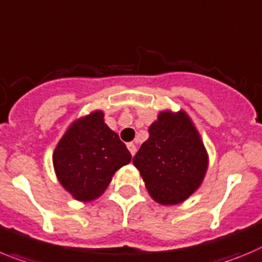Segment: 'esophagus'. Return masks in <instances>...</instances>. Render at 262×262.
Segmentation results:
<instances>
[{
	"instance_id": "1",
	"label": "esophagus",
	"mask_w": 262,
	"mask_h": 262,
	"mask_svg": "<svg viewBox=\"0 0 262 262\" xmlns=\"http://www.w3.org/2000/svg\"><path fill=\"white\" fill-rule=\"evenodd\" d=\"M127 148H128V150H129V153H131V155H135L136 153V145L134 143H128L127 144Z\"/></svg>"
}]
</instances>
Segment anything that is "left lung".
<instances>
[{
    "label": "left lung",
    "instance_id": "1",
    "mask_svg": "<svg viewBox=\"0 0 262 262\" xmlns=\"http://www.w3.org/2000/svg\"><path fill=\"white\" fill-rule=\"evenodd\" d=\"M148 192L164 205L179 204L198 189L208 166L200 136L186 113L164 112L133 158Z\"/></svg>",
    "mask_w": 262,
    "mask_h": 262
}]
</instances>
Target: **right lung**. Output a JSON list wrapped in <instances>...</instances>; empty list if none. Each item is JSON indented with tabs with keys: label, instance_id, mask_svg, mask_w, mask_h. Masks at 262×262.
<instances>
[{
	"label": "right lung",
	"instance_id": "right-lung-1",
	"mask_svg": "<svg viewBox=\"0 0 262 262\" xmlns=\"http://www.w3.org/2000/svg\"><path fill=\"white\" fill-rule=\"evenodd\" d=\"M129 161L131 153L104 123L102 112L76 121L53 155L59 182L80 201L98 198L109 186L114 172Z\"/></svg>",
	"mask_w": 262,
	"mask_h": 262
}]
</instances>
